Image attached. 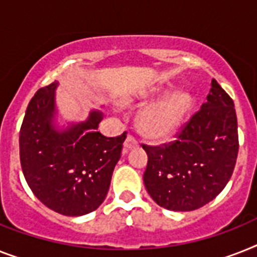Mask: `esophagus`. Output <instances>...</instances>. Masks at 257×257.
<instances>
[{
  "mask_svg": "<svg viewBox=\"0 0 257 257\" xmlns=\"http://www.w3.org/2000/svg\"><path fill=\"white\" fill-rule=\"evenodd\" d=\"M138 146V141L135 139V138L133 137V135H127L126 141H124L123 143V152L126 154V152H128L130 150H133V148H135Z\"/></svg>",
  "mask_w": 257,
  "mask_h": 257,
  "instance_id": "1",
  "label": "esophagus"
}]
</instances>
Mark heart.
Masks as SVG:
<instances>
[{"mask_svg":"<svg viewBox=\"0 0 257 257\" xmlns=\"http://www.w3.org/2000/svg\"><path fill=\"white\" fill-rule=\"evenodd\" d=\"M168 93V89L144 90L133 98H127L126 103H142ZM192 106L193 99L190 94L185 92L173 93L162 101L146 107L139 116V126L142 131L150 138L167 139L181 127L186 115L192 110Z\"/></svg>","mask_w":257,"mask_h":257,"instance_id":"b5f03b06","label":"heart"}]
</instances>
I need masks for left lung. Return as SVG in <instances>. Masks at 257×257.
I'll return each instance as SVG.
<instances>
[{"mask_svg":"<svg viewBox=\"0 0 257 257\" xmlns=\"http://www.w3.org/2000/svg\"><path fill=\"white\" fill-rule=\"evenodd\" d=\"M206 99L177 141L143 144L148 156L144 186L164 209H200L223 190L234 172L239 150L234 101L214 78Z\"/></svg>","mask_w":257,"mask_h":257,"instance_id":"1","label":"left lung"}]
</instances>
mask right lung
<instances>
[{
	"label": "right lung",
	"instance_id": "add662e5",
	"mask_svg": "<svg viewBox=\"0 0 257 257\" xmlns=\"http://www.w3.org/2000/svg\"><path fill=\"white\" fill-rule=\"evenodd\" d=\"M59 82L34 95L19 131L23 175L38 200L56 213L80 217L103 202L126 131L106 138L97 131L103 114L92 110L88 119L59 128L55 90Z\"/></svg>",
	"mask_w": 257,
	"mask_h": 257
}]
</instances>
